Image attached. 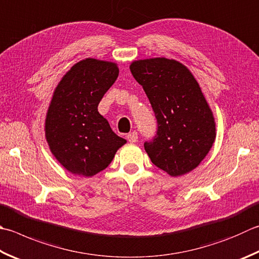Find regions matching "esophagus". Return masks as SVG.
<instances>
[{
  "label": "esophagus",
  "instance_id": "obj_1",
  "mask_svg": "<svg viewBox=\"0 0 259 259\" xmlns=\"http://www.w3.org/2000/svg\"><path fill=\"white\" fill-rule=\"evenodd\" d=\"M126 138H127V140H128V142H131V143H135L136 141H138V132H132V133H130V134H127V136H126Z\"/></svg>",
  "mask_w": 259,
  "mask_h": 259
}]
</instances>
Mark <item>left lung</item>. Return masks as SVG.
<instances>
[{
  "instance_id": "obj_1",
  "label": "left lung",
  "mask_w": 259,
  "mask_h": 259,
  "mask_svg": "<svg viewBox=\"0 0 259 259\" xmlns=\"http://www.w3.org/2000/svg\"><path fill=\"white\" fill-rule=\"evenodd\" d=\"M130 70L157 118V135L144 143L152 163L171 177L192 171L217 135L213 113L192 72L165 57L134 61Z\"/></svg>"
}]
</instances>
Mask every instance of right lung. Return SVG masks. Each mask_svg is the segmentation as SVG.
I'll list each match as a JSON object with an SVG mask.
<instances>
[{"label": "right lung", "instance_id": "obj_1", "mask_svg": "<svg viewBox=\"0 0 259 259\" xmlns=\"http://www.w3.org/2000/svg\"><path fill=\"white\" fill-rule=\"evenodd\" d=\"M116 63L85 58L73 65L53 94L45 135L54 157L73 175L92 177L108 167L125 139L98 111L118 76Z\"/></svg>", "mask_w": 259, "mask_h": 259}]
</instances>
